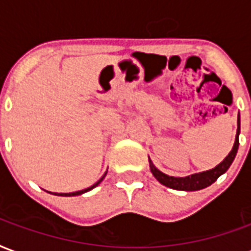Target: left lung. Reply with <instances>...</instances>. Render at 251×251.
<instances>
[{
	"label": "left lung",
	"mask_w": 251,
	"mask_h": 251,
	"mask_svg": "<svg viewBox=\"0 0 251 251\" xmlns=\"http://www.w3.org/2000/svg\"><path fill=\"white\" fill-rule=\"evenodd\" d=\"M239 133H241V121H239V114H238V121H237V134H235V141L233 145V149L230 151L226 158L221 163H218L215 168L210 169V170H206V172L196 173L192 176H186V177H172L165 174L161 170L154 166V163L150 161V172L153 173V176L157 178V181L159 183H162L163 186H168L174 190H182V192H196V190H201L205 187L210 186L211 183H214L217 181V178L222 176L224 173L227 172V169L230 168V165L234 161L237 151H238L239 146Z\"/></svg>",
	"instance_id": "8db88e82"
}]
</instances>
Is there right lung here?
Listing matches in <instances>:
<instances>
[{
    "label": "right lung",
    "mask_w": 251,
    "mask_h": 251,
    "mask_svg": "<svg viewBox=\"0 0 251 251\" xmlns=\"http://www.w3.org/2000/svg\"><path fill=\"white\" fill-rule=\"evenodd\" d=\"M107 173V172H106ZM106 173H105V174H103V176H102L101 178H100V179H98L97 182L94 183V185H92V186L90 187H88V189H83V190H78V192H73V193H50V194H54V196H61V197H74V196H81V194H83V193H86V192H89V190H92V189H94V187L96 186H98V185H100V183L102 182V179H103V178H105V176H106Z\"/></svg>",
    "instance_id": "1"
}]
</instances>
